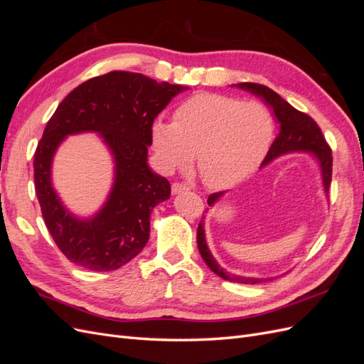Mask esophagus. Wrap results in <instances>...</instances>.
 Segmentation results:
<instances>
[{"mask_svg":"<svg viewBox=\"0 0 364 364\" xmlns=\"http://www.w3.org/2000/svg\"><path fill=\"white\" fill-rule=\"evenodd\" d=\"M190 190V186L186 183H182V182H174L171 185V193L173 194H179V193H186Z\"/></svg>","mask_w":364,"mask_h":364,"instance_id":"1","label":"esophagus"}]
</instances>
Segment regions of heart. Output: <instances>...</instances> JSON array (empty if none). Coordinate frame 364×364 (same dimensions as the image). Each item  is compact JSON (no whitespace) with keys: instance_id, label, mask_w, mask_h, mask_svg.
Instances as JSON below:
<instances>
[{"instance_id":"b5f03b06","label":"heart","mask_w":364,"mask_h":364,"mask_svg":"<svg viewBox=\"0 0 364 364\" xmlns=\"http://www.w3.org/2000/svg\"><path fill=\"white\" fill-rule=\"evenodd\" d=\"M274 123L266 106L220 94H199L182 103L174 123L153 124L151 139L165 171L197 168L211 188H228L257 170L267 155Z\"/></svg>"}]
</instances>
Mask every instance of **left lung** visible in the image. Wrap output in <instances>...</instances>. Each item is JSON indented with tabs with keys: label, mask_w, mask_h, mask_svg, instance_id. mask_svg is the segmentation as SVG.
<instances>
[{
	"label": "left lung",
	"mask_w": 364,
	"mask_h": 364,
	"mask_svg": "<svg viewBox=\"0 0 364 364\" xmlns=\"http://www.w3.org/2000/svg\"><path fill=\"white\" fill-rule=\"evenodd\" d=\"M237 86L262 97L264 100H266V103L273 109V112L277 115L281 124L279 135L273 141V144L270 146L266 158L262 161V165L289 151L313 153V155L318 159V162H321L322 179L325 185V191L328 193L329 183H331V178H333V151H331V147L328 146L322 130L317 126L316 121L310 115L297 111V109H294L290 103L285 102L284 98H281L273 90H270L269 86H264L259 83H249V82L238 83ZM222 196H223V191L213 193L208 197V205L213 206ZM197 247H199V252L203 261L206 262V266L215 274H218L220 278H223L226 281H232V282H240V284H258L264 281H272V279L237 277V274H229L228 272H225L222 267H220L206 246L203 220H200L199 228H197Z\"/></svg>",
	"instance_id": "obj_1"
}]
</instances>
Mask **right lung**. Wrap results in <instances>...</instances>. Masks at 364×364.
Returning <instances> with one entry per match:
<instances>
[{
	"instance_id": "right-lung-1",
	"label": "right lung",
	"mask_w": 364,
	"mask_h": 364,
	"mask_svg": "<svg viewBox=\"0 0 364 364\" xmlns=\"http://www.w3.org/2000/svg\"><path fill=\"white\" fill-rule=\"evenodd\" d=\"M183 86L150 77L111 71L71 91L48 119L35 151V188L43 222L71 262L94 272L123 267L144 249L150 213L170 197V182L151 173L147 147L153 121ZM102 133L117 162L116 183L102 211L91 220L66 213L50 188V159L67 134Z\"/></svg>"
}]
</instances>
